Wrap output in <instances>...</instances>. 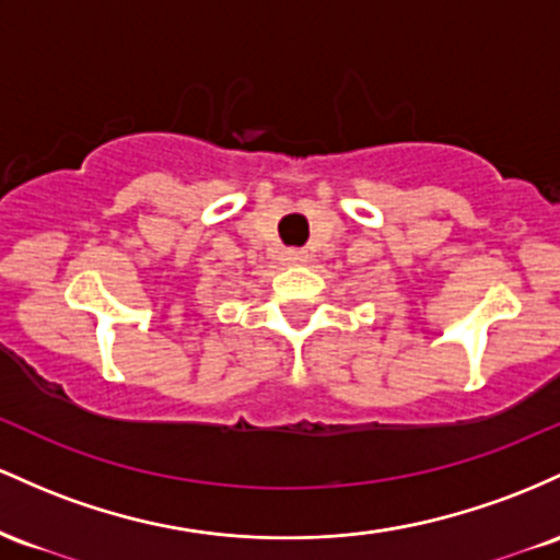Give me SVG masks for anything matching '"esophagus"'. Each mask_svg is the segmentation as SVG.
Returning <instances> with one entry per match:
<instances>
[{"instance_id":"obj_1","label":"esophagus","mask_w":560,"mask_h":560,"mask_svg":"<svg viewBox=\"0 0 560 560\" xmlns=\"http://www.w3.org/2000/svg\"><path fill=\"white\" fill-rule=\"evenodd\" d=\"M306 259H310V254H306V250H301V248H288L285 250V261L288 264H304Z\"/></svg>"}]
</instances>
